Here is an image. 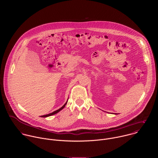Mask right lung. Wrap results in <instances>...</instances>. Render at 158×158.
Here are the masks:
<instances>
[{
    "instance_id": "add662e5",
    "label": "right lung",
    "mask_w": 158,
    "mask_h": 158,
    "mask_svg": "<svg viewBox=\"0 0 158 158\" xmlns=\"http://www.w3.org/2000/svg\"><path fill=\"white\" fill-rule=\"evenodd\" d=\"M67 101L64 104V106H62V107H61L60 109H57V110H55V111H54V112H52V113H50V114H46V115H44V116H42L41 117H42V118H46V117H48V116H52V115H54V114H56V113H57V112H59L60 110H61L64 107H65V104H67Z\"/></svg>"
}]
</instances>
